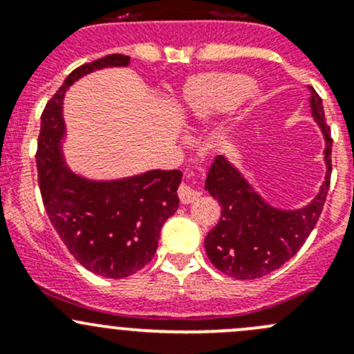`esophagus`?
Here are the masks:
<instances>
[{"mask_svg":"<svg viewBox=\"0 0 354 354\" xmlns=\"http://www.w3.org/2000/svg\"><path fill=\"white\" fill-rule=\"evenodd\" d=\"M178 197H180L183 203H192L200 197V192L192 183L183 181V183L180 185V188H178Z\"/></svg>","mask_w":354,"mask_h":354,"instance_id":"esophagus-1","label":"esophagus"}]
</instances>
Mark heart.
Instances as JSON below:
<instances>
[{
    "mask_svg": "<svg viewBox=\"0 0 354 354\" xmlns=\"http://www.w3.org/2000/svg\"><path fill=\"white\" fill-rule=\"evenodd\" d=\"M253 80L240 71H205L194 75L181 92V109L194 121H205L230 109L245 94H250Z\"/></svg>",
    "mask_w": 354,
    "mask_h": 354,
    "instance_id": "heart-1",
    "label": "heart"
}]
</instances>
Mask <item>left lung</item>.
<instances>
[{"label": "left lung", "instance_id": "obj_1", "mask_svg": "<svg viewBox=\"0 0 354 354\" xmlns=\"http://www.w3.org/2000/svg\"><path fill=\"white\" fill-rule=\"evenodd\" d=\"M312 91V114L326 135L327 174L320 194L301 210L267 205L224 157L207 173L205 190L221 205V219L205 236V252L217 270L234 279H259L279 269L298 253L315 227L330 187L332 138L322 99Z\"/></svg>", "mask_w": 354, "mask_h": 354}]
</instances>
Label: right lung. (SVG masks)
Masks as SVG:
<instances>
[{
  "instance_id": "1",
  "label": "right lung",
  "mask_w": 354,
  "mask_h": 354,
  "mask_svg": "<svg viewBox=\"0 0 354 354\" xmlns=\"http://www.w3.org/2000/svg\"><path fill=\"white\" fill-rule=\"evenodd\" d=\"M128 63V56L109 55L75 68L42 111L35 152L42 202L56 233L77 262L109 279L131 276L151 262L160 227L180 203L178 169L94 183L71 173L62 160V101L66 88L99 68Z\"/></svg>"
}]
</instances>
